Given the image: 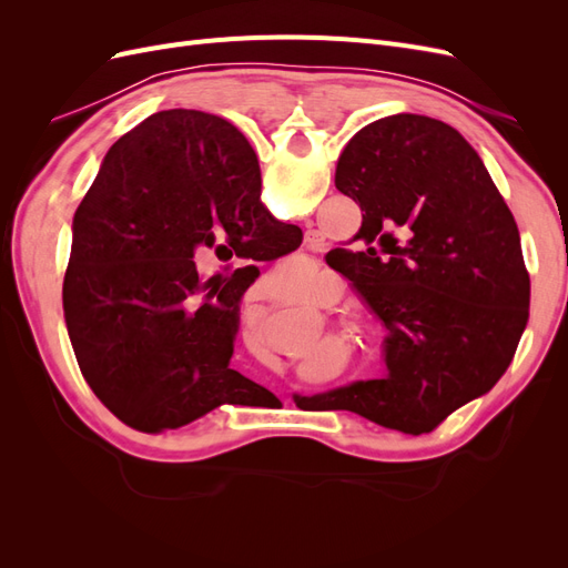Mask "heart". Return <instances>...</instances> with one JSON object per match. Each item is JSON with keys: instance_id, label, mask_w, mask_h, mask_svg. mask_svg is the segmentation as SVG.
I'll list each match as a JSON object with an SVG mask.
<instances>
[{"instance_id": "b5f03b06", "label": "heart", "mask_w": 568, "mask_h": 568, "mask_svg": "<svg viewBox=\"0 0 568 568\" xmlns=\"http://www.w3.org/2000/svg\"><path fill=\"white\" fill-rule=\"evenodd\" d=\"M288 265H294V263H288Z\"/></svg>"}]
</instances>
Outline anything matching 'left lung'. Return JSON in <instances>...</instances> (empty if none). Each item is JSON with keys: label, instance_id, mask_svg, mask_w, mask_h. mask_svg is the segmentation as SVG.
Instances as JSON below:
<instances>
[{"label": "left lung", "instance_id": "1", "mask_svg": "<svg viewBox=\"0 0 568 568\" xmlns=\"http://www.w3.org/2000/svg\"><path fill=\"white\" fill-rule=\"evenodd\" d=\"M336 189L363 211L355 251L326 263L388 329L386 379L324 393L403 434H428L507 372L528 324L521 236L476 149L417 113L374 120L343 149Z\"/></svg>", "mask_w": 568, "mask_h": 568}]
</instances>
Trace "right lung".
I'll return each mask as SVG.
<instances>
[{"instance_id":"add662e5","label":"right lung","mask_w":568,"mask_h":568,"mask_svg":"<svg viewBox=\"0 0 568 568\" xmlns=\"http://www.w3.org/2000/svg\"><path fill=\"white\" fill-rule=\"evenodd\" d=\"M261 201V168L225 118L170 109L109 149L73 217L63 317L80 372L128 426L163 434L274 395L230 369L253 265L201 280L194 253L272 261L298 246Z\"/></svg>"}]
</instances>
